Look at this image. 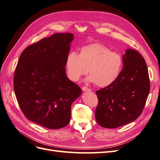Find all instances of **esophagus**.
<instances>
[{
	"instance_id": "34e87169",
	"label": "esophagus",
	"mask_w": 160,
	"mask_h": 160,
	"mask_svg": "<svg viewBox=\"0 0 160 160\" xmlns=\"http://www.w3.org/2000/svg\"><path fill=\"white\" fill-rule=\"evenodd\" d=\"M82 90H83V91H88V92H90L91 91V89L88 88V87H86V86H83V88H82Z\"/></svg>"
}]
</instances>
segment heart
<instances>
[{
    "label": "heart",
    "mask_w": 160,
    "mask_h": 160,
    "mask_svg": "<svg viewBox=\"0 0 160 160\" xmlns=\"http://www.w3.org/2000/svg\"><path fill=\"white\" fill-rule=\"evenodd\" d=\"M123 59L121 55L101 43L82 47L79 55L71 51L66 57L65 69L69 78L77 81L88 73V81L103 88L117 79L122 69Z\"/></svg>",
    "instance_id": "heart-1"
}]
</instances>
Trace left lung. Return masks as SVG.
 <instances>
[{
  "label": "left lung",
  "mask_w": 160,
  "mask_h": 160,
  "mask_svg": "<svg viewBox=\"0 0 160 160\" xmlns=\"http://www.w3.org/2000/svg\"><path fill=\"white\" fill-rule=\"evenodd\" d=\"M123 69L112 83L96 91L98 105L95 119L101 127L117 128L142 114L150 90L146 61L139 53L128 49Z\"/></svg>",
  "instance_id": "1"
}]
</instances>
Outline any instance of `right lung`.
Returning <instances> with one entry per match:
<instances>
[{"instance_id":"obj_1","label":"right lung","mask_w":160,"mask_h":160,"mask_svg":"<svg viewBox=\"0 0 160 160\" xmlns=\"http://www.w3.org/2000/svg\"><path fill=\"white\" fill-rule=\"evenodd\" d=\"M72 33H55L27 47L14 73V91L19 107L31 122L48 129L69 123L72 102L81 89L66 75L65 59Z\"/></svg>"}]
</instances>
